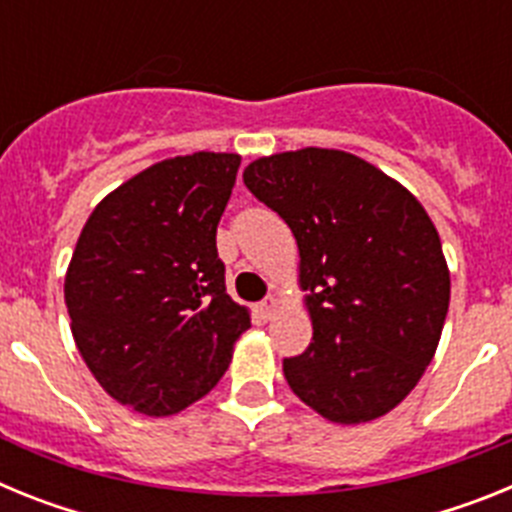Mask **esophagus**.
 Listing matches in <instances>:
<instances>
[{"instance_id":"1","label":"esophagus","mask_w":512,"mask_h":512,"mask_svg":"<svg viewBox=\"0 0 512 512\" xmlns=\"http://www.w3.org/2000/svg\"><path fill=\"white\" fill-rule=\"evenodd\" d=\"M277 307H279V302H277V297H266V300H261L259 302V315L264 320H271L274 318V312H277Z\"/></svg>"}]
</instances>
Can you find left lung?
<instances>
[{
    "instance_id": "8db88e82",
    "label": "left lung",
    "mask_w": 512,
    "mask_h": 512,
    "mask_svg": "<svg viewBox=\"0 0 512 512\" xmlns=\"http://www.w3.org/2000/svg\"><path fill=\"white\" fill-rule=\"evenodd\" d=\"M300 248L312 343L284 379L333 423H366L400 405L431 364L449 312L441 238L408 189L364 158L302 148L243 171Z\"/></svg>"
}]
</instances>
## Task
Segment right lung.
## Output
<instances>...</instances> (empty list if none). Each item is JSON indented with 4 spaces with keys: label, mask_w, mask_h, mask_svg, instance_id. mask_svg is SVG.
Here are the masks:
<instances>
[{
    "label": "right lung",
    "mask_w": 512,
    "mask_h": 512,
    "mask_svg": "<svg viewBox=\"0 0 512 512\" xmlns=\"http://www.w3.org/2000/svg\"><path fill=\"white\" fill-rule=\"evenodd\" d=\"M238 166V153L166 158L81 230L63 284L71 333L104 392L138 413L174 415L207 395L251 328L215 243Z\"/></svg>",
    "instance_id": "obj_1"
}]
</instances>
